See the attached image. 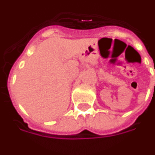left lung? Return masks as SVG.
I'll list each match as a JSON object with an SVG mask.
<instances>
[{"label": "left lung", "instance_id": "left-lung-1", "mask_svg": "<svg viewBox=\"0 0 155 155\" xmlns=\"http://www.w3.org/2000/svg\"><path fill=\"white\" fill-rule=\"evenodd\" d=\"M154 72H155V66H154Z\"/></svg>", "mask_w": 155, "mask_h": 155}]
</instances>
